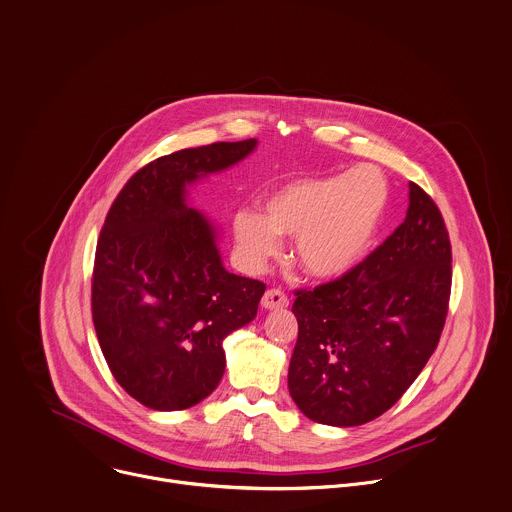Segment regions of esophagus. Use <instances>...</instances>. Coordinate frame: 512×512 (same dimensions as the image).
I'll list each match as a JSON object with an SVG mask.
<instances>
[{"instance_id":"esophagus-1","label":"esophagus","mask_w":512,"mask_h":512,"mask_svg":"<svg viewBox=\"0 0 512 512\" xmlns=\"http://www.w3.org/2000/svg\"><path fill=\"white\" fill-rule=\"evenodd\" d=\"M261 305L265 309H269V311L271 309H283V307L289 305V299H287V295L281 289H267L263 299H261Z\"/></svg>"}]
</instances>
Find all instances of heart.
Wrapping results in <instances>:
<instances>
[{"label":"heart","instance_id":"b5f03b06","mask_svg":"<svg viewBox=\"0 0 512 512\" xmlns=\"http://www.w3.org/2000/svg\"><path fill=\"white\" fill-rule=\"evenodd\" d=\"M390 205V185L372 164L348 173L305 175L277 185L263 213L241 209L233 235L241 259L257 269L279 249V235L295 237L293 257L319 279L350 273L370 251Z\"/></svg>","mask_w":512,"mask_h":512}]
</instances>
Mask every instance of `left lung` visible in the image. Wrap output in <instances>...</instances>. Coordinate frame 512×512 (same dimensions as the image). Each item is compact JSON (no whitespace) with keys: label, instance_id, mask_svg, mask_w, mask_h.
I'll return each instance as SVG.
<instances>
[{"label":"left lung","instance_id":"left-lung-1","mask_svg":"<svg viewBox=\"0 0 512 512\" xmlns=\"http://www.w3.org/2000/svg\"><path fill=\"white\" fill-rule=\"evenodd\" d=\"M452 285L440 209L416 183L404 223L350 273L295 289L289 394L313 422L360 426L390 410L434 354Z\"/></svg>","mask_w":512,"mask_h":512}]
</instances>
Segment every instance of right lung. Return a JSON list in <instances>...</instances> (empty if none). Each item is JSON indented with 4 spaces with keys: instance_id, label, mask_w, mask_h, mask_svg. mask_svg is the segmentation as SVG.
Here are the masks:
<instances>
[{
    "instance_id": "1",
    "label": "right lung",
    "mask_w": 512,
    "mask_h": 512,
    "mask_svg": "<svg viewBox=\"0 0 512 512\" xmlns=\"http://www.w3.org/2000/svg\"><path fill=\"white\" fill-rule=\"evenodd\" d=\"M255 138L160 156L114 199L96 245L92 319L116 382L150 410L205 400L225 372L223 339L253 321L265 283L223 267L217 231L187 185L243 160Z\"/></svg>"
}]
</instances>
